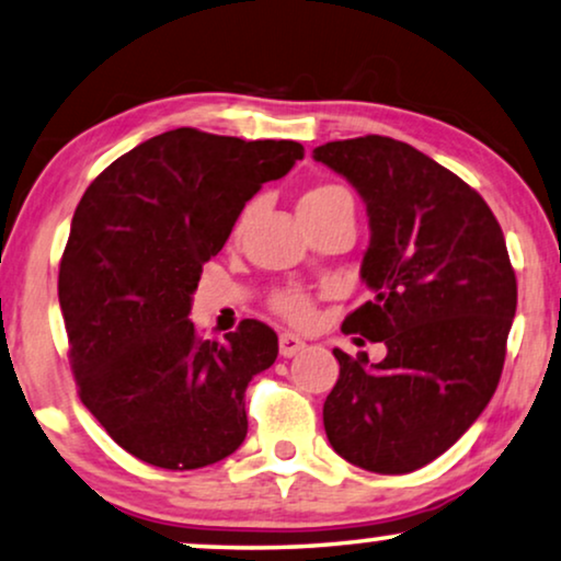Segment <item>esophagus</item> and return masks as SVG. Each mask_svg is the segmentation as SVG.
<instances>
[{
	"label": "esophagus",
	"mask_w": 561,
	"mask_h": 561,
	"mask_svg": "<svg viewBox=\"0 0 561 561\" xmlns=\"http://www.w3.org/2000/svg\"><path fill=\"white\" fill-rule=\"evenodd\" d=\"M305 346H308V343H305L300 335H295V333H282L279 335V354L285 358L300 354Z\"/></svg>",
	"instance_id": "34e87169"
}]
</instances>
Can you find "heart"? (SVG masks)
I'll return each instance as SVG.
<instances>
[{
	"label": "heart",
	"instance_id": "1",
	"mask_svg": "<svg viewBox=\"0 0 561 561\" xmlns=\"http://www.w3.org/2000/svg\"><path fill=\"white\" fill-rule=\"evenodd\" d=\"M335 203H351V194L339 184H318L302 194L300 203H297V210L300 213L323 210V207L335 205ZM243 220H245V213L238 218L233 236L241 233ZM272 308L279 312L282 318H287L289 323H297V325H305L312 318V300L302 293V289H282V293H276L272 297Z\"/></svg>",
	"mask_w": 561,
	"mask_h": 561
}]
</instances>
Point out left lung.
<instances>
[{
  "mask_svg": "<svg viewBox=\"0 0 561 561\" xmlns=\"http://www.w3.org/2000/svg\"><path fill=\"white\" fill-rule=\"evenodd\" d=\"M312 159L369 215L362 279L375 297L343 331L387 346L379 364L333 348L328 442L367 472H415L465 436L503 375L518 302L503 230L472 186L402 140H333Z\"/></svg>",
  "mask_w": 561,
  "mask_h": 561,
  "instance_id": "1",
  "label": "left lung"
}]
</instances>
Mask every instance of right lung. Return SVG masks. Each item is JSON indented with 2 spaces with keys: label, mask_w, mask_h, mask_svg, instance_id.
<instances>
[{
  "label": "right lung",
  "mask_w": 561,
  "mask_h": 561,
  "mask_svg": "<svg viewBox=\"0 0 561 561\" xmlns=\"http://www.w3.org/2000/svg\"><path fill=\"white\" fill-rule=\"evenodd\" d=\"M302 156L295 140L176 128L81 197L58 272L71 369L89 413L146 465L199 469L243 444L245 387L274 364L276 333L243 320L205 341L186 316L245 203Z\"/></svg>",
  "instance_id": "1"
}]
</instances>
